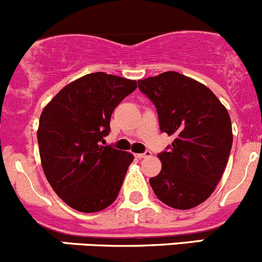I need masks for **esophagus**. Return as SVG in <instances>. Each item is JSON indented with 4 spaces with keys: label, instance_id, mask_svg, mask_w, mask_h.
I'll return each instance as SVG.
<instances>
[{
    "label": "esophagus",
    "instance_id": "34e87169",
    "mask_svg": "<svg viewBox=\"0 0 262 262\" xmlns=\"http://www.w3.org/2000/svg\"><path fill=\"white\" fill-rule=\"evenodd\" d=\"M149 156H151V151H144L143 154L137 155V157H138V159H147V157H149Z\"/></svg>",
    "mask_w": 262,
    "mask_h": 262
}]
</instances>
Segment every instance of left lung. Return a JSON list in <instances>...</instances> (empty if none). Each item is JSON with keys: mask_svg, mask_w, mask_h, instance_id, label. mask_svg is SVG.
Instances as JSON below:
<instances>
[{"mask_svg": "<svg viewBox=\"0 0 262 262\" xmlns=\"http://www.w3.org/2000/svg\"><path fill=\"white\" fill-rule=\"evenodd\" d=\"M138 88L156 107L160 130L175 138L159 154L161 171L149 184L167 206L195 207L211 195L227 166L229 114L206 85L177 72L138 80Z\"/></svg>", "mask_w": 262, "mask_h": 262, "instance_id": "1", "label": "left lung"}]
</instances>
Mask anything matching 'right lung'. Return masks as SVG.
<instances>
[{"label": "right lung", "instance_id": "1", "mask_svg": "<svg viewBox=\"0 0 262 262\" xmlns=\"http://www.w3.org/2000/svg\"><path fill=\"white\" fill-rule=\"evenodd\" d=\"M136 88V80L92 73L63 87L43 108L37 132L43 171L72 209L97 212L118 197L134 157L103 146V138L113 111Z\"/></svg>", "mask_w": 262, "mask_h": 262}]
</instances>
